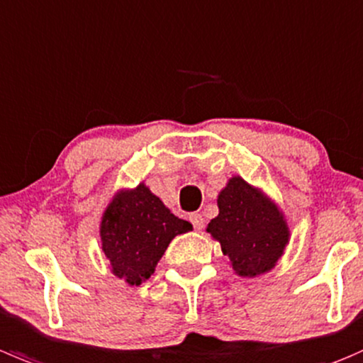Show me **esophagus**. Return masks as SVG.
<instances>
[{"instance_id":"obj_1","label":"esophagus","mask_w":363,"mask_h":363,"mask_svg":"<svg viewBox=\"0 0 363 363\" xmlns=\"http://www.w3.org/2000/svg\"><path fill=\"white\" fill-rule=\"evenodd\" d=\"M189 221L193 223V227H195V230H202L203 228V216L199 213H193L191 216H189Z\"/></svg>"}]
</instances>
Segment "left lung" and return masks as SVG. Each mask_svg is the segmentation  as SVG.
<instances>
[{
  "mask_svg": "<svg viewBox=\"0 0 363 363\" xmlns=\"http://www.w3.org/2000/svg\"><path fill=\"white\" fill-rule=\"evenodd\" d=\"M216 218L206 230L220 242L235 275L255 279L277 266L289 245L286 216L266 193L234 175L218 195Z\"/></svg>",
  "mask_w": 363,
  "mask_h": 363,
  "instance_id": "1",
  "label": "left lung"
}]
</instances>
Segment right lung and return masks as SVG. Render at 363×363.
I'll return each mask as SVG.
<instances>
[{
	"instance_id": "obj_1",
	"label": "right lung",
	"mask_w": 363,
	"mask_h": 363,
	"mask_svg": "<svg viewBox=\"0 0 363 363\" xmlns=\"http://www.w3.org/2000/svg\"><path fill=\"white\" fill-rule=\"evenodd\" d=\"M191 223L170 213L143 182L121 189L101 220V242L111 273L129 286L150 279L172 239L191 230Z\"/></svg>"
}]
</instances>
